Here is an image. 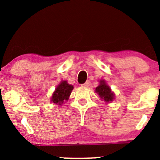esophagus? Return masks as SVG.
I'll use <instances>...</instances> for the list:
<instances>
[{"mask_svg":"<svg viewBox=\"0 0 160 160\" xmlns=\"http://www.w3.org/2000/svg\"><path fill=\"white\" fill-rule=\"evenodd\" d=\"M90 85V82L88 80V81H87L85 83L82 84V87H83V88H89Z\"/></svg>","mask_w":160,"mask_h":160,"instance_id":"1","label":"esophagus"}]
</instances>
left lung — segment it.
Instances as JSON below:
<instances>
[{"instance_id":"left-lung-1","label":"left lung","mask_w":160,"mask_h":160,"mask_svg":"<svg viewBox=\"0 0 160 160\" xmlns=\"http://www.w3.org/2000/svg\"><path fill=\"white\" fill-rule=\"evenodd\" d=\"M95 92L99 95V98L104 101L106 104L112 102L114 100V92L111 89L110 87L108 85L104 80H101L99 81V85L95 89Z\"/></svg>"}]
</instances>
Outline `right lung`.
I'll return each mask as SVG.
<instances>
[{"mask_svg":"<svg viewBox=\"0 0 160 160\" xmlns=\"http://www.w3.org/2000/svg\"><path fill=\"white\" fill-rule=\"evenodd\" d=\"M72 90H73L72 85L69 84L67 80H62L56 86V88L52 93L50 101L53 104L62 106L64 102L69 100Z\"/></svg>","mask_w":160,"mask_h":160,"instance_id":"1","label":"right lung"}]
</instances>
